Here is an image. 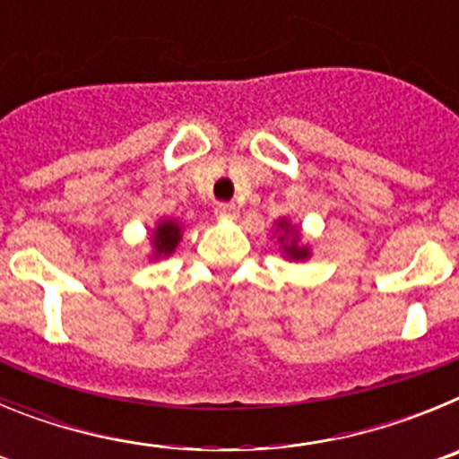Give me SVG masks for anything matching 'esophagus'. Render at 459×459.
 <instances>
[{
  "mask_svg": "<svg viewBox=\"0 0 459 459\" xmlns=\"http://www.w3.org/2000/svg\"><path fill=\"white\" fill-rule=\"evenodd\" d=\"M216 216L221 218H237L238 216V206L232 204V202H221L216 206Z\"/></svg>",
  "mask_w": 459,
  "mask_h": 459,
  "instance_id": "esophagus-1",
  "label": "esophagus"
}]
</instances>
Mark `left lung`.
I'll return each instance as SVG.
<instances>
[{
  "instance_id": "obj_1",
  "label": "left lung",
  "mask_w": 459,
  "mask_h": 459,
  "mask_svg": "<svg viewBox=\"0 0 459 459\" xmlns=\"http://www.w3.org/2000/svg\"><path fill=\"white\" fill-rule=\"evenodd\" d=\"M273 237H278L282 255H285L290 262H303V259L310 257L307 243H301V232H299V227L291 225L287 218H278V221H275Z\"/></svg>"
}]
</instances>
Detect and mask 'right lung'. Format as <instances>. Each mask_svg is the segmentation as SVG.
I'll use <instances>...</instances> for the list:
<instances>
[{
	"mask_svg": "<svg viewBox=\"0 0 459 459\" xmlns=\"http://www.w3.org/2000/svg\"><path fill=\"white\" fill-rule=\"evenodd\" d=\"M181 237H184V230H181L179 221H174V218H163V221H158L156 227H153L152 232V257L149 259H165L177 250L179 246Z\"/></svg>",
	"mask_w": 459,
	"mask_h": 459,
	"instance_id": "obj_1",
	"label": "right lung"
}]
</instances>
